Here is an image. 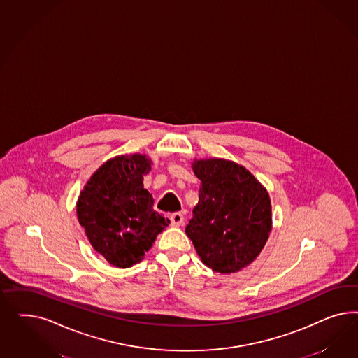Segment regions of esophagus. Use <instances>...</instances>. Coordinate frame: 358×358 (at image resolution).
I'll list each match as a JSON object with an SVG mask.
<instances>
[{
  "label": "esophagus",
  "mask_w": 358,
  "mask_h": 358,
  "mask_svg": "<svg viewBox=\"0 0 358 358\" xmlns=\"http://www.w3.org/2000/svg\"><path fill=\"white\" fill-rule=\"evenodd\" d=\"M169 219H171V224L173 227H178L184 223V215L181 213H173Z\"/></svg>",
  "instance_id": "34e87169"
}]
</instances>
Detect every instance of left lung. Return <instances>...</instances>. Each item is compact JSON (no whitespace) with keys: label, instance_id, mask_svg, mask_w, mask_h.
Instances as JSON below:
<instances>
[{"label":"left lung","instance_id":"left-lung-1","mask_svg":"<svg viewBox=\"0 0 358 358\" xmlns=\"http://www.w3.org/2000/svg\"><path fill=\"white\" fill-rule=\"evenodd\" d=\"M201 180L199 201L186 235L202 262L222 274L255 260L271 231L269 194L244 166L210 159L193 164Z\"/></svg>","mask_w":358,"mask_h":358}]
</instances>
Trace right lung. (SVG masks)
<instances>
[{
    "instance_id": "add662e5",
    "label": "right lung",
    "mask_w": 358,
    "mask_h": 358,
    "mask_svg": "<svg viewBox=\"0 0 358 358\" xmlns=\"http://www.w3.org/2000/svg\"><path fill=\"white\" fill-rule=\"evenodd\" d=\"M150 171L145 156L114 157L90 177L78 196L77 217L90 244L117 268L139 262L171 223L153 210V198L143 187Z\"/></svg>"
}]
</instances>
